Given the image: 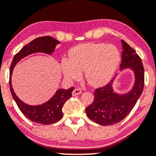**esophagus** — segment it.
<instances>
[{"label": "esophagus", "mask_w": 156, "mask_h": 156, "mask_svg": "<svg viewBox=\"0 0 156 156\" xmlns=\"http://www.w3.org/2000/svg\"><path fill=\"white\" fill-rule=\"evenodd\" d=\"M82 93V90L80 89V88H76V89L73 90V91L72 93V95L73 96H78L79 95V94H81Z\"/></svg>", "instance_id": "1"}]
</instances>
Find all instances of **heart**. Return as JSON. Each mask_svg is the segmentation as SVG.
I'll list each match as a JSON object with an SVG mask.
<instances>
[{
	"mask_svg": "<svg viewBox=\"0 0 156 156\" xmlns=\"http://www.w3.org/2000/svg\"><path fill=\"white\" fill-rule=\"evenodd\" d=\"M121 62L119 49L113 44L86 43L69 51V58H62L61 70L68 81L78 80L84 70L85 78L93 86L105 85L113 78Z\"/></svg>",
	"mask_w": 156,
	"mask_h": 156,
	"instance_id": "b5f03b06",
	"label": "heart"
}]
</instances>
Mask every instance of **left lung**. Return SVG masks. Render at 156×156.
<instances>
[{"instance_id": "1", "label": "left lung", "mask_w": 156, "mask_h": 156, "mask_svg": "<svg viewBox=\"0 0 156 156\" xmlns=\"http://www.w3.org/2000/svg\"><path fill=\"white\" fill-rule=\"evenodd\" d=\"M122 52L120 71L129 69L134 74V84L125 94L116 92L113 88L118 75L104 87L94 92V100L86 108L88 117L101 125H112L127 117L135 106L144 88V68L141 59L135 50L122 40Z\"/></svg>"}]
</instances>
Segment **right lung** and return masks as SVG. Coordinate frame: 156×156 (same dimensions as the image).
I'll return each mask as SVG.
<instances>
[{"label":"right lung","instance_id":"obj_1","mask_svg":"<svg viewBox=\"0 0 156 156\" xmlns=\"http://www.w3.org/2000/svg\"><path fill=\"white\" fill-rule=\"evenodd\" d=\"M60 42L51 37H42L34 39L26 45L13 57L10 67L9 86L11 94L16 103L18 107L26 117L31 121L42 125H50L61 119L63 116L62 107L64 104L72 96V91L74 88L68 89H58L54 96L48 101L40 105H29L21 101L16 94L12 87L11 77L15 66L21 59L34 53H44L52 55L55 47L60 44Z\"/></svg>","mask_w":156,"mask_h":156}]
</instances>
